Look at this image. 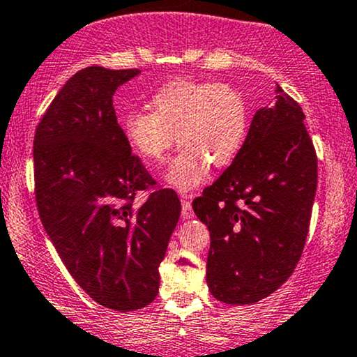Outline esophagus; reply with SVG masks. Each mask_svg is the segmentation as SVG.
Returning a JSON list of instances; mask_svg holds the SVG:
<instances>
[{
    "mask_svg": "<svg viewBox=\"0 0 357 357\" xmlns=\"http://www.w3.org/2000/svg\"><path fill=\"white\" fill-rule=\"evenodd\" d=\"M181 217L183 218H193L195 211L191 208V202L185 197H181Z\"/></svg>",
    "mask_w": 357,
    "mask_h": 357,
    "instance_id": "1",
    "label": "esophagus"
}]
</instances>
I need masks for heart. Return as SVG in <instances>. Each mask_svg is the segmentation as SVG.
<instances>
[{
	"label": "heart",
	"mask_w": 357,
	"mask_h": 357,
	"mask_svg": "<svg viewBox=\"0 0 357 357\" xmlns=\"http://www.w3.org/2000/svg\"><path fill=\"white\" fill-rule=\"evenodd\" d=\"M151 108L132 109L125 116V139L151 164L162 162L178 140L181 149L171 160L166 179L179 191L202 185L210 164H232L248 139V100L230 84L176 79L154 93Z\"/></svg>",
	"instance_id": "obj_1"
}]
</instances>
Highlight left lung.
Here are the masks:
<instances>
[{"mask_svg":"<svg viewBox=\"0 0 357 357\" xmlns=\"http://www.w3.org/2000/svg\"><path fill=\"white\" fill-rule=\"evenodd\" d=\"M254 115L237 159L193 199L210 230L206 283L229 305L256 303L291 276L317 191V152L301 107L278 86Z\"/></svg>","mask_w":357,"mask_h":357,"instance_id":"left-lung-1","label":"left lung"}]
</instances>
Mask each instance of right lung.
Listing matches in <instances>:
<instances>
[{
  "instance_id": "right-lung-1",
  "label": "right lung",
  "mask_w": 357,
  "mask_h": 357,
  "mask_svg": "<svg viewBox=\"0 0 357 357\" xmlns=\"http://www.w3.org/2000/svg\"><path fill=\"white\" fill-rule=\"evenodd\" d=\"M139 69L77 70L33 137L35 199L47 236L76 283L116 312L158 296L159 266L181 203L149 174L116 121L113 95ZM147 190L142 206L136 195Z\"/></svg>"
}]
</instances>
